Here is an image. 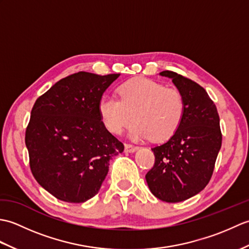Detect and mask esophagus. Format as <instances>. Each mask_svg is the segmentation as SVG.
I'll return each instance as SVG.
<instances>
[{
	"label": "esophagus",
	"mask_w": 249,
	"mask_h": 249,
	"mask_svg": "<svg viewBox=\"0 0 249 249\" xmlns=\"http://www.w3.org/2000/svg\"><path fill=\"white\" fill-rule=\"evenodd\" d=\"M138 149H139L138 146L133 145V144H130V143H125V152H127V153H134V152H136Z\"/></svg>",
	"instance_id": "obj_1"
}]
</instances>
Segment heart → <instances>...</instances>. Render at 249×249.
<instances>
[{"label":"heart","mask_w":249,"mask_h":249,"mask_svg":"<svg viewBox=\"0 0 249 249\" xmlns=\"http://www.w3.org/2000/svg\"><path fill=\"white\" fill-rule=\"evenodd\" d=\"M120 100L113 97L100 99V119L110 133L121 135L129 126L134 140L162 142L177 133L181 126L186 103L183 94L174 88L146 78H135L121 84Z\"/></svg>","instance_id":"b5f03b06"}]
</instances>
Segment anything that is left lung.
Segmentation results:
<instances>
[{
	"label": "left lung",
	"instance_id": "left-lung-1",
	"mask_svg": "<svg viewBox=\"0 0 249 249\" xmlns=\"http://www.w3.org/2000/svg\"><path fill=\"white\" fill-rule=\"evenodd\" d=\"M183 94L186 111L181 126L170 139L153 147L155 163L145 179L151 193L166 202H181L209 184L221 146L219 115L213 100L198 83L165 71Z\"/></svg>",
	"mask_w": 249,
	"mask_h": 249
}]
</instances>
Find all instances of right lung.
I'll use <instances>...</instances> for the list:
<instances>
[{
    "mask_svg": "<svg viewBox=\"0 0 249 249\" xmlns=\"http://www.w3.org/2000/svg\"><path fill=\"white\" fill-rule=\"evenodd\" d=\"M120 73L79 71L61 79L37 98L25 130L30 167L56 199L81 203L98 193L109 160L124 144L109 133L98 105Z\"/></svg>",
    "mask_w": 249,
    "mask_h": 249,
    "instance_id": "obj_1",
    "label": "right lung"
}]
</instances>
